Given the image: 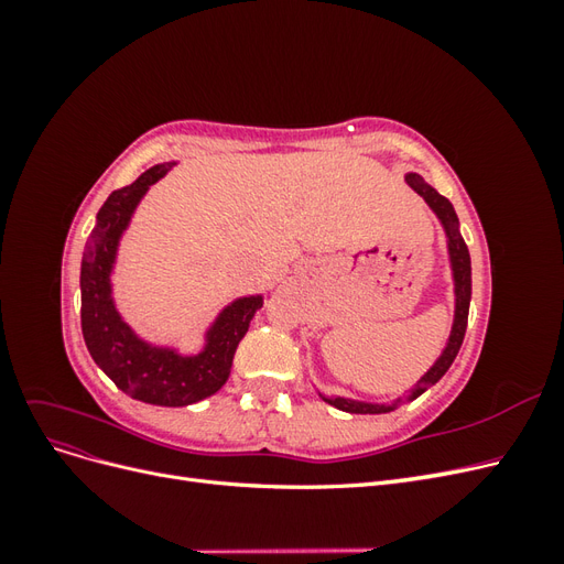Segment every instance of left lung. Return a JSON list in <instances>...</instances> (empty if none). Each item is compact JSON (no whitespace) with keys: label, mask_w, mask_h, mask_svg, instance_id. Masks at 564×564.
I'll list each match as a JSON object with an SVG mask.
<instances>
[{"label":"left lung","mask_w":564,"mask_h":564,"mask_svg":"<svg viewBox=\"0 0 564 564\" xmlns=\"http://www.w3.org/2000/svg\"><path fill=\"white\" fill-rule=\"evenodd\" d=\"M406 183L412 185L414 191L425 199V204H429V207L435 212L442 228H445V232H447V249H449V263H452V272H454V294H456L454 327H452V334L447 340V348L442 350L437 362L423 373L416 388L409 392L406 398H400L398 402H390V404H373V402H357V400H346V398H324L322 395L324 402H329L332 406L340 409V412L386 414V412H392V409H398L404 400H416L421 392H425L431 386H435L442 377H445L447 369L454 362L460 344H464L466 327H468V308H470V253H468L464 237H460V232H458L456 212L452 207V202L447 197H442L435 187H431L419 174H406Z\"/></svg>","instance_id":"obj_1"}]
</instances>
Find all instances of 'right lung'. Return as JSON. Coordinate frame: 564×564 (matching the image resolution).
I'll use <instances>...</instances> for the list:
<instances>
[{
    "instance_id": "add662e5",
    "label": "right lung",
    "mask_w": 564,
    "mask_h": 564,
    "mask_svg": "<svg viewBox=\"0 0 564 564\" xmlns=\"http://www.w3.org/2000/svg\"><path fill=\"white\" fill-rule=\"evenodd\" d=\"M174 162L148 169L131 185L115 191L96 216L82 259V334L94 362L129 398L158 406H185L214 395L230 377L232 357L249 322L263 305V296L232 301L207 332V344L197 355H178L174 348L150 346L117 313L110 272L119 237L127 230L135 204Z\"/></svg>"
}]
</instances>
